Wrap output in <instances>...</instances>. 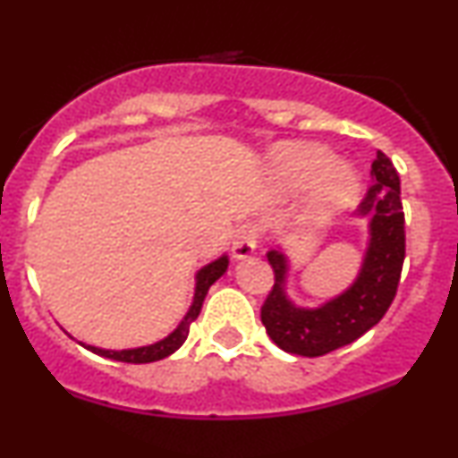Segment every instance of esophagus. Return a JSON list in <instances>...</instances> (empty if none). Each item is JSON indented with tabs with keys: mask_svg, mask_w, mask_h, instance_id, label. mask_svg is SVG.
Listing matches in <instances>:
<instances>
[{
	"mask_svg": "<svg viewBox=\"0 0 458 458\" xmlns=\"http://www.w3.org/2000/svg\"><path fill=\"white\" fill-rule=\"evenodd\" d=\"M256 243H259V228L254 224H243L234 234L233 256L236 260L250 259L256 251Z\"/></svg>",
	"mask_w": 458,
	"mask_h": 458,
	"instance_id": "obj_1",
	"label": "esophagus"
}]
</instances>
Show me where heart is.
<instances>
[{"mask_svg": "<svg viewBox=\"0 0 458 458\" xmlns=\"http://www.w3.org/2000/svg\"><path fill=\"white\" fill-rule=\"evenodd\" d=\"M271 170L282 189L306 187L301 213L308 222H323L355 202L360 178L346 163L334 161L327 148L317 144H284L273 152Z\"/></svg>", "mask_w": 458, "mask_h": 458, "instance_id": "heart-1", "label": "heart"}]
</instances>
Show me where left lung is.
I'll return each instance as SVG.
<instances>
[{
	"mask_svg": "<svg viewBox=\"0 0 458 458\" xmlns=\"http://www.w3.org/2000/svg\"><path fill=\"white\" fill-rule=\"evenodd\" d=\"M372 182L357 215L368 219V247L355 282L318 308H299L286 297L288 259L280 250L267 251L276 284L260 308L269 338L282 351L320 357L355 343L386 317L396 297L404 262V213L401 178L379 150L372 161Z\"/></svg>",
	"mask_w": 458,
	"mask_h": 458,
	"instance_id": "obj_1",
	"label": "left lung"
}]
</instances>
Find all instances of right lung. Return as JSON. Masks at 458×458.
<instances>
[{
	"label": "right lung",
	"instance_id": "obj_1",
	"mask_svg": "<svg viewBox=\"0 0 458 458\" xmlns=\"http://www.w3.org/2000/svg\"><path fill=\"white\" fill-rule=\"evenodd\" d=\"M225 269H228V256H222V259L213 260L211 265L202 267V269L196 273V295H193L191 308H189L185 318L181 320V325H178V327L172 331L167 338L159 340V343L148 344V346H140V349H123V351L98 349V346H90V344H83V346H86L88 351H92V353H97L101 357H109V360H115V361H127V364H150V361H159V360H163V357L172 355L174 351L181 349L182 343L187 340L189 325L198 318L208 288H211L213 284L224 276Z\"/></svg>",
	"mask_w": 458,
	"mask_h": 458
}]
</instances>
